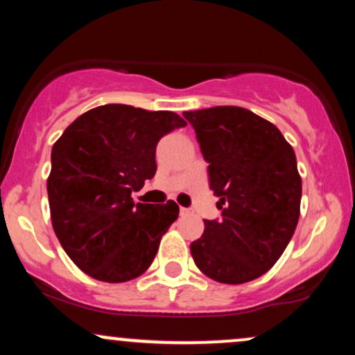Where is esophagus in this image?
I'll use <instances>...</instances> for the list:
<instances>
[{
  "label": "esophagus",
  "instance_id": "obj_1",
  "mask_svg": "<svg viewBox=\"0 0 355 355\" xmlns=\"http://www.w3.org/2000/svg\"><path fill=\"white\" fill-rule=\"evenodd\" d=\"M190 214H191L190 209H183V207L180 209V215H182V217H185V215H190Z\"/></svg>",
  "mask_w": 355,
  "mask_h": 355
}]
</instances>
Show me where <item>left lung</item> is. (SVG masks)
<instances>
[{"label":"left lung","mask_w":355,"mask_h":355,"mask_svg":"<svg viewBox=\"0 0 355 355\" xmlns=\"http://www.w3.org/2000/svg\"><path fill=\"white\" fill-rule=\"evenodd\" d=\"M183 116L193 126L222 211L191 242L195 266L217 282H250L280 259L299 222L302 180L294 148L250 110L215 107Z\"/></svg>","instance_id":"8db88e82"}]
</instances>
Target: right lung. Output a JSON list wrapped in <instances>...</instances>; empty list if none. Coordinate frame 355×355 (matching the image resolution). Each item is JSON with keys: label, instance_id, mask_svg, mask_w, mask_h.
I'll return each mask as SVG.
<instances>
[{"label": "right lung", "instance_id": "obj_1", "mask_svg": "<svg viewBox=\"0 0 355 355\" xmlns=\"http://www.w3.org/2000/svg\"><path fill=\"white\" fill-rule=\"evenodd\" d=\"M185 125L173 112L110 103L76 118L53 145V229L85 274L118 284L152 266L178 205L133 203L132 193L155 177L160 138Z\"/></svg>", "mask_w": 355, "mask_h": 355}]
</instances>
